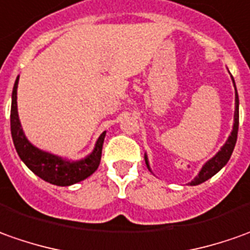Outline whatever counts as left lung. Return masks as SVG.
Instances as JSON below:
<instances>
[{
    "label": "left lung",
    "instance_id": "left-lung-1",
    "mask_svg": "<svg viewBox=\"0 0 250 250\" xmlns=\"http://www.w3.org/2000/svg\"><path fill=\"white\" fill-rule=\"evenodd\" d=\"M232 82H234V78H232ZM235 86V83H234ZM238 93H237V88H235V111H234V126H232V132H231L229 140L226 142V145L223 146L222 150L216 154L215 157L212 160H209L202 167L201 172L198 173V176L192 180L191 186H197V184L204 183L207 182L208 179H210L212 176H215L220 169L229 162L230 160L231 154L234 151V147H235V143H237V136H238V125H239V111H238ZM146 164L148 167V161H147V157H145Z\"/></svg>",
    "mask_w": 250,
    "mask_h": 250
}]
</instances>
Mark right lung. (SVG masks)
I'll use <instances>...</instances> for the list:
<instances>
[{
  "label": "right lung",
  "instance_id": "right-lung-1",
  "mask_svg": "<svg viewBox=\"0 0 250 250\" xmlns=\"http://www.w3.org/2000/svg\"><path fill=\"white\" fill-rule=\"evenodd\" d=\"M18 82H19V77L15 81V86L12 92L11 133L13 145L19 154L20 160L23 161L27 165V168L33 170L35 175L55 186H71L89 177L99 168L105 132H103L98 139L92 154L81 161L70 162V161L60 158L58 155L38 150L26 139L21 125H20L19 115H18V102H16Z\"/></svg>",
  "mask_w": 250,
  "mask_h": 250
}]
</instances>
